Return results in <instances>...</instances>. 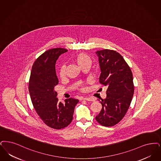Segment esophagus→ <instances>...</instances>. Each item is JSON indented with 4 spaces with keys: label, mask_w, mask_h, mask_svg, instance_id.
Masks as SVG:
<instances>
[{
    "label": "esophagus",
    "mask_w": 161,
    "mask_h": 161,
    "mask_svg": "<svg viewBox=\"0 0 161 161\" xmlns=\"http://www.w3.org/2000/svg\"><path fill=\"white\" fill-rule=\"evenodd\" d=\"M83 100L85 101H95V99L92 97H83Z\"/></svg>",
    "instance_id": "34e87169"
}]
</instances>
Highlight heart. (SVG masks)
Returning a JSON list of instances; mask_svg holds the SVG:
<instances>
[{
    "mask_svg": "<svg viewBox=\"0 0 161 161\" xmlns=\"http://www.w3.org/2000/svg\"><path fill=\"white\" fill-rule=\"evenodd\" d=\"M74 60L80 68H81L84 65H87V64L90 65L92 64V60L90 57L85 53L78 54L77 55H76L74 57ZM64 75H65V66H62L60 69V76L61 77H63Z\"/></svg>",
    "mask_w": 161,
    "mask_h": 161,
    "instance_id": "obj_1",
    "label": "heart"
}]
</instances>
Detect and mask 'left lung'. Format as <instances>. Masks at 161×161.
Instances as JSON below:
<instances>
[{"mask_svg": "<svg viewBox=\"0 0 161 161\" xmlns=\"http://www.w3.org/2000/svg\"><path fill=\"white\" fill-rule=\"evenodd\" d=\"M101 69L99 83L107 86V97L95 119L104 126H113L125 116L134 92L132 73L122 56L114 50L96 52Z\"/></svg>", "mask_w": 161, "mask_h": 161, "instance_id": "1", "label": "left lung"}]
</instances>
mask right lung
I'll list each match as a JSON object with an SVG mask.
<instances>
[{
	"mask_svg": "<svg viewBox=\"0 0 161 161\" xmlns=\"http://www.w3.org/2000/svg\"><path fill=\"white\" fill-rule=\"evenodd\" d=\"M68 52L65 48H52L42 54L33 63L29 82V91L34 108L48 126L60 129L68 126L78 100L69 98L65 103L58 101L54 87L58 83L55 64L58 57Z\"/></svg>",
	"mask_w": 161,
	"mask_h": 161,
	"instance_id": "1",
	"label": "right lung"
}]
</instances>
